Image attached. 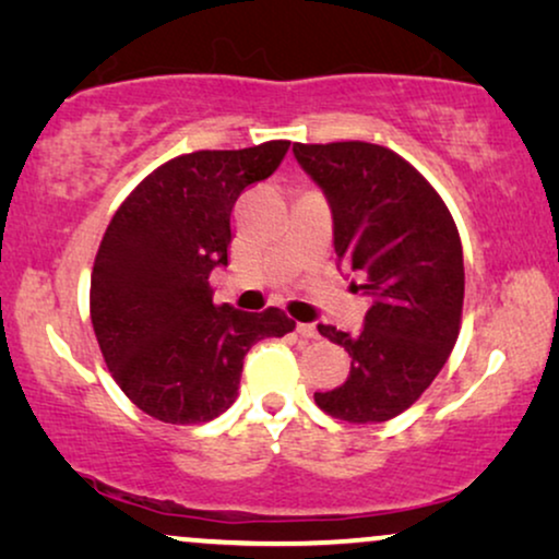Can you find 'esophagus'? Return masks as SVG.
Masks as SVG:
<instances>
[{
    "label": "esophagus",
    "mask_w": 559,
    "mask_h": 559,
    "mask_svg": "<svg viewBox=\"0 0 559 559\" xmlns=\"http://www.w3.org/2000/svg\"><path fill=\"white\" fill-rule=\"evenodd\" d=\"M297 333H300L302 338H318V328L312 323H297Z\"/></svg>",
    "instance_id": "1"
}]
</instances>
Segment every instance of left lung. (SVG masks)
<instances>
[{
    "instance_id": "1",
    "label": "left lung",
    "mask_w": 559,
    "mask_h": 559,
    "mask_svg": "<svg viewBox=\"0 0 559 559\" xmlns=\"http://www.w3.org/2000/svg\"><path fill=\"white\" fill-rule=\"evenodd\" d=\"M333 211L335 254L371 297L364 331L318 325L350 356V373L316 404L350 425L386 423L445 366L463 318V247L445 201L417 167L371 142L293 144Z\"/></svg>"
}]
</instances>
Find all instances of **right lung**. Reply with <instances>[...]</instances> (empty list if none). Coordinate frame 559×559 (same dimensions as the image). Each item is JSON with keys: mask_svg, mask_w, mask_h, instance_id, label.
I'll return each mask as SVG.
<instances>
[{"mask_svg": "<svg viewBox=\"0 0 559 559\" xmlns=\"http://www.w3.org/2000/svg\"><path fill=\"white\" fill-rule=\"evenodd\" d=\"M287 140L167 159L124 198L91 272V323L109 373L144 415L201 425L236 400L243 356L295 328L285 310L213 305L236 198L270 178Z\"/></svg>", "mask_w": 559, "mask_h": 559, "instance_id": "right-lung-1", "label": "right lung"}]
</instances>
